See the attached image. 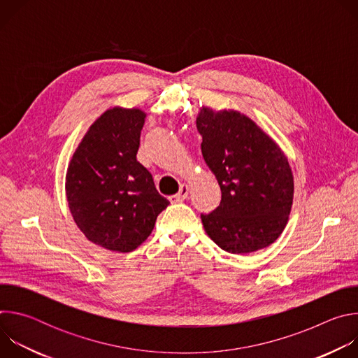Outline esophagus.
<instances>
[{
  "label": "esophagus",
  "instance_id": "obj_1",
  "mask_svg": "<svg viewBox=\"0 0 358 358\" xmlns=\"http://www.w3.org/2000/svg\"><path fill=\"white\" fill-rule=\"evenodd\" d=\"M187 196H188V185H187V184H181L178 192L174 194V195H171V196H170V201H182V199H185Z\"/></svg>",
  "mask_w": 358,
  "mask_h": 358
}]
</instances>
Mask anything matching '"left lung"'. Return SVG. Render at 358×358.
I'll use <instances>...</instances> for the list:
<instances>
[{"mask_svg":"<svg viewBox=\"0 0 358 358\" xmlns=\"http://www.w3.org/2000/svg\"><path fill=\"white\" fill-rule=\"evenodd\" d=\"M201 151L221 187V202L201 214L208 236L229 253L273 243L287 224L293 176L278 144L249 117L202 108L196 117Z\"/></svg>","mask_w":358,"mask_h":358,"instance_id":"8db88e82","label":"left lung"}]
</instances>
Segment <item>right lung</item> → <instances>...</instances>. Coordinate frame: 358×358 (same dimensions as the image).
<instances>
[{"label": "right lung", "mask_w": 358, "mask_h": 358, "mask_svg": "<svg viewBox=\"0 0 358 358\" xmlns=\"http://www.w3.org/2000/svg\"><path fill=\"white\" fill-rule=\"evenodd\" d=\"M145 113L113 108L89 129L66 173V198L85 236L109 250L130 252L155 228L169 199L136 156Z\"/></svg>", "instance_id": "right-lung-1"}]
</instances>
